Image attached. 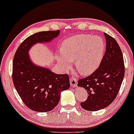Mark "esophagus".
I'll use <instances>...</instances> for the list:
<instances>
[{"mask_svg": "<svg viewBox=\"0 0 134 134\" xmlns=\"http://www.w3.org/2000/svg\"><path fill=\"white\" fill-rule=\"evenodd\" d=\"M70 86H72V87H75L77 85V80L74 77L70 78Z\"/></svg>", "mask_w": 134, "mask_h": 134, "instance_id": "esophagus-1", "label": "esophagus"}]
</instances>
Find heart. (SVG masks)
<instances>
[{"mask_svg":"<svg viewBox=\"0 0 134 134\" xmlns=\"http://www.w3.org/2000/svg\"><path fill=\"white\" fill-rule=\"evenodd\" d=\"M60 52L62 55H58V61L64 69H69L71 61L74 60L75 67L79 72L82 75H89L101 63L105 43L99 36L80 34L65 40Z\"/></svg>","mask_w":134,"mask_h":134,"instance_id":"heart-1","label":"heart"}]
</instances>
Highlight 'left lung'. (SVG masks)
Instances as JSON below:
<instances>
[{
	"mask_svg": "<svg viewBox=\"0 0 134 134\" xmlns=\"http://www.w3.org/2000/svg\"><path fill=\"white\" fill-rule=\"evenodd\" d=\"M106 51L99 68L90 76L80 79L78 86L87 91L88 98L80 103L86 111H96L107 107L116 98L125 73L124 57L113 37L104 33Z\"/></svg>",
	"mask_w": 134,
	"mask_h": 134,
	"instance_id": "left-lung-1",
	"label": "left lung"
}]
</instances>
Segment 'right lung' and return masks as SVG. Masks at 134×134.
I'll list each match as a JSON object with an SVG mask.
<instances>
[{"instance_id": "right-lung-1", "label": "right lung", "mask_w": 134, "mask_h": 134, "mask_svg": "<svg viewBox=\"0 0 134 134\" xmlns=\"http://www.w3.org/2000/svg\"><path fill=\"white\" fill-rule=\"evenodd\" d=\"M60 31L34 34L19 46L13 62V81L19 95L30 109L38 112L52 111L58 104L62 91L70 88L68 74H58L48 68L34 64L28 54L37 43L49 42L60 34Z\"/></svg>"}]
</instances>
